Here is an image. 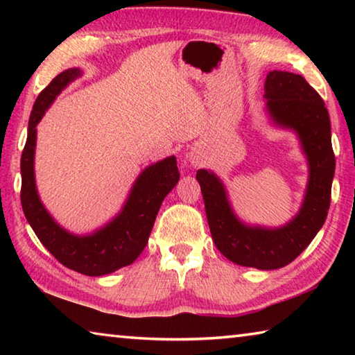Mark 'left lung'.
<instances>
[{
	"instance_id": "1",
	"label": "left lung",
	"mask_w": 355,
	"mask_h": 355,
	"mask_svg": "<svg viewBox=\"0 0 355 355\" xmlns=\"http://www.w3.org/2000/svg\"><path fill=\"white\" fill-rule=\"evenodd\" d=\"M264 97L274 120L299 133L310 163L307 196L300 213L277 230L245 227L233 216L225 191L213 173L197 171L205 202L209 230L216 248L239 266L277 269L300 255L327 218L335 155L330 141V120L321 95L304 76L290 71H269Z\"/></svg>"
}]
</instances>
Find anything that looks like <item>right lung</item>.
<instances>
[{
	"mask_svg": "<svg viewBox=\"0 0 355 355\" xmlns=\"http://www.w3.org/2000/svg\"><path fill=\"white\" fill-rule=\"evenodd\" d=\"M80 75L81 71L78 69L62 71L53 78L35 100L20 161V199L29 225L59 263L84 275H105L128 266L139 257L148 241L161 203L177 184L180 172L175 156L159 161L141 173L123 211L103 230H98L92 236H73L62 230L46 213L35 191V125L40 122L56 95Z\"/></svg>",
	"mask_w": 355,
	"mask_h": 355,
	"instance_id": "right-lung-1",
	"label": "right lung"
}]
</instances>
